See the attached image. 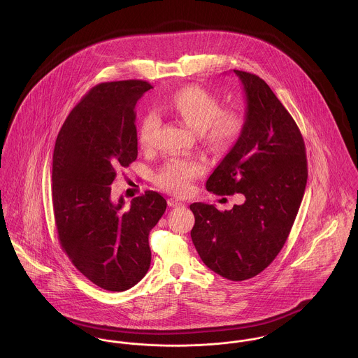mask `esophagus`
Returning <instances> with one entry per match:
<instances>
[{"label":"esophagus","instance_id":"esophagus-1","mask_svg":"<svg viewBox=\"0 0 358 358\" xmlns=\"http://www.w3.org/2000/svg\"><path fill=\"white\" fill-rule=\"evenodd\" d=\"M168 205L169 206H172V208H176V206H182V203L180 201H178V200H175V199H169L168 200Z\"/></svg>","mask_w":358,"mask_h":358}]
</instances>
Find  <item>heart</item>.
I'll return each instance as SVG.
<instances>
[{"label": "heart", "instance_id": "obj_1", "mask_svg": "<svg viewBox=\"0 0 358 358\" xmlns=\"http://www.w3.org/2000/svg\"><path fill=\"white\" fill-rule=\"evenodd\" d=\"M165 110L193 129L200 131L201 139L216 150L237 143L248 122L247 110L243 106L236 104L222 108L220 98L200 85H187L176 91L165 103ZM159 124V117L154 111L142 118L138 129V141L142 149H153ZM204 171L201 159L171 158L157 172L155 183L166 192L183 194Z\"/></svg>", "mask_w": 358, "mask_h": 358}]
</instances>
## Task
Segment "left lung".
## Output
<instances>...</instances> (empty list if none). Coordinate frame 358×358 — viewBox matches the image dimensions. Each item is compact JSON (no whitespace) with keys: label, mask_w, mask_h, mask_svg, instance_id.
<instances>
[{"label":"left lung","mask_w":358,"mask_h":358,"mask_svg":"<svg viewBox=\"0 0 358 358\" xmlns=\"http://www.w3.org/2000/svg\"><path fill=\"white\" fill-rule=\"evenodd\" d=\"M247 95L244 135L206 180L217 196L241 193L230 210L194 203L192 240L205 264L231 281L262 273L282 250L307 183L303 136L288 110L255 74L234 70Z\"/></svg>","instance_id":"8db88e82"}]
</instances>
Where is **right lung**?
Segmentation results:
<instances>
[{
  "label": "right lung",
  "mask_w": 358,
  "mask_h": 358,
  "mask_svg": "<svg viewBox=\"0 0 358 358\" xmlns=\"http://www.w3.org/2000/svg\"><path fill=\"white\" fill-rule=\"evenodd\" d=\"M152 88L143 80L98 84L71 110L55 143L52 204L60 247L106 291H127L146 275L149 234L166 208L153 190L128 209L110 197L117 169L138 157L135 106Z\"/></svg>",
  "instance_id": "1"
}]
</instances>
